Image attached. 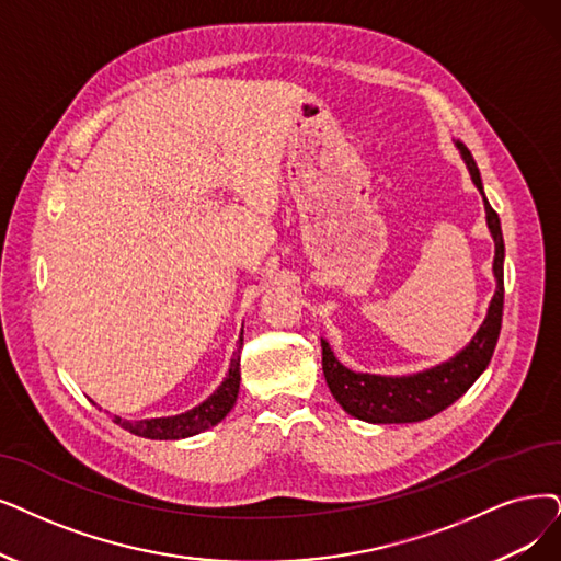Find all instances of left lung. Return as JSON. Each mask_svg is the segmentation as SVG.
Segmentation results:
<instances>
[{"instance_id":"obj_1","label":"left lung","mask_w":561,"mask_h":561,"mask_svg":"<svg viewBox=\"0 0 561 561\" xmlns=\"http://www.w3.org/2000/svg\"><path fill=\"white\" fill-rule=\"evenodd\" d=\"M462 159L467 163L472 182L483 195L485 205V220L488 230L495 239V262H492V272H495L497 289L488 306V316L474 339L469 341L449 362H444L435 368H428L414 375H370V373H354L345 368L339 358L333 356L327 341H322V370L329 385V391L339 400V405L352 414L354 419H362L368 423H414L431 419L437 412L446 410L449 405L472 387L479 375L488 368L492 352H495L500 329H502V310H504V237L497 211L490 207L488 197L483 193L481 174L472 159V153L462 145L456 142Z\"/></svg>"}]
</instances>
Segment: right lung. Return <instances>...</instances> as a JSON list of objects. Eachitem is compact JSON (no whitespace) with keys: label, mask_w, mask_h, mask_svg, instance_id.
<instances>
[{"label":"right lung","mask_w":561,"mask_h":561,"mask_svg":"<svg viewBox=\"0 0 561 561\" xmlns=\"http://www.w3.org/2000/svg\"><path fill=\"white\" fill-rule=\"evenodd\" d=\"M241 345H243V335H239L237 352L232 356L226 379H222L220 387L205 402H199L197 408H193L184 414L161 416V419L126 421V419L115 416V423L122 425L124 431L138 435V437H147V439H184V437H193L197 433L211 428V425L220 423L228 416V412L234 408V402H237L239 382H241V373H239Z\"/></svg>","instance_id":"1"}]
</instances>
